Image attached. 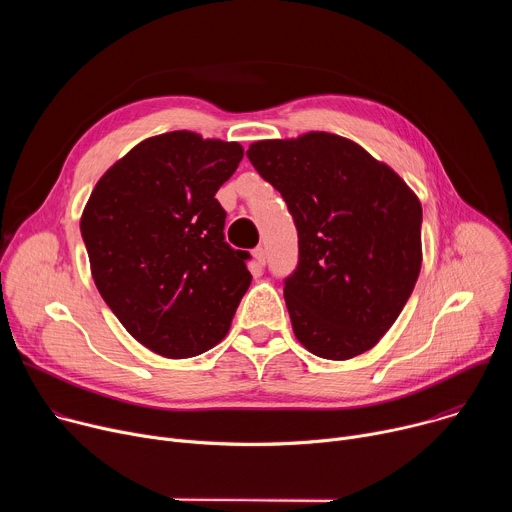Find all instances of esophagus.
<instances>
[{
	"mask_svg": "<svg viewBox=\"0 0 512 512\" xmlns=\"http://www.w3.org/2000/svg\"><path fill=\"white\" fill-rule=\"evenodd\" d=\"M253 257H255V263L259 267H265V249L263 247H255L253 249Z\"/></svg>",
	"mask_w": 512,
	"mask_h": 512,
	"instance_id": "34e87169",
	"label": "esophagus"
}]
</instances>
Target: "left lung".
<instances>
[{
	"instance_id": "obj_1",
	"label": "left lung",
	"mask_w": 512,
	"mask_h": 512,
	"mask_svg": "<svg viewBox=\"0 0 512 512\" xmlns=\"http://www.w3.org/2000/svg\"><path fill=\"white\" fill-rule=\"evenodd\" d=\"M247 158L298 229V267L283 281L296 338L328 360L371 350L419 277V198L358 143L326 131L255 141Z\"/></svg>"
}]
</instances>
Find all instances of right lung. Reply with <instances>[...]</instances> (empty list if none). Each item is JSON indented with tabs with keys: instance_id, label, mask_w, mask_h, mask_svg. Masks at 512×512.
Listing matches in <instances>:
<instances>
[{
	"instance_id": "obj_1",
	"label": "right lung",
	"mask_w": 512,
	"mask_h": 512,
	"mask_svg": "<svg viewBox=\"0 0 512 512\" xmlns=\"http://www.w3.org/2000/svg\"><path fill=\"white\" fill-rule=\"evenodd\" d=\"M243 160L237 141L170 131L143 139L97 182L81 216L91 273L125 330L166 358L221 342L251 285L214 198Z\"/></svg>"
}]
</instances>
